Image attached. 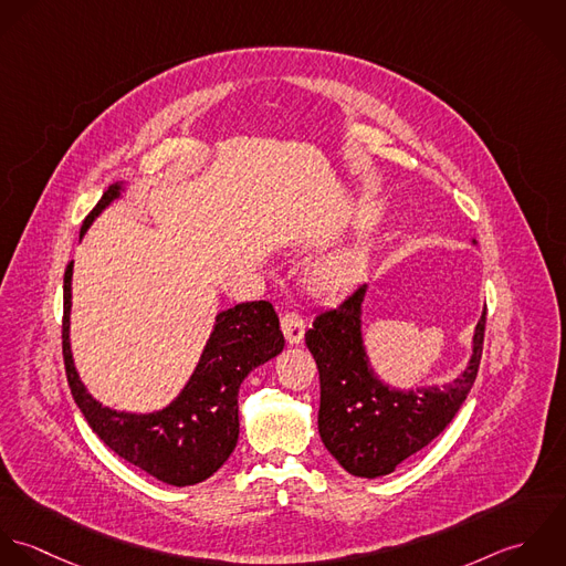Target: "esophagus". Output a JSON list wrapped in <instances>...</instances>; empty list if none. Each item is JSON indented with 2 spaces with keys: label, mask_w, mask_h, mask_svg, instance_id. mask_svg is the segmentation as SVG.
<instances>
[{
  "label": "esophagus",
  "mask_w": 566,
  "mask_h": 566,
  "mask_svg": "<svg viewBox=\"0 0 566 566\" xmlns=\"http://www.w3.org/2000/svg\"><path fill=\"white\" fill-rule=\"evenodd\" d=\"M304 331H306V324H304V319L297 313H286L282 317V333H284V339H286L289 345L302 343Z\"/></svg>",
  "instance_id": "1"
}]
</instances>
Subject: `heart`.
<instances>
[{
	"mask_svg": "<svg viewBox=\"0 0 566 566\" xmlns=\"http://www.w3.org/2000/svg\"><path fill=\"white\" fill-rule=\"evenodd\" d=\"M369 262V247L363 238L354 235L326 249L311 260L306 269L308 289L324 300L349 293L365 275Z\"/></svg>",
	"mask_w": 566,
	"mask_h": 566,
	"instance_id": "obj_1",
	"label": "heart"
}]
</instances>
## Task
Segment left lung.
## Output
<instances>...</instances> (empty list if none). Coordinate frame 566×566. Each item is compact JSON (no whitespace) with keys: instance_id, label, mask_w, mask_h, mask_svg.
Segmentation results:
<instances>
[{"instance_id":"obj_1","label":"left lung","mask_w":566,"mask_h":566,"mask_svg":"<svg viewBox=\"0 0 566 566\" xmlns=\"http://www.w3.org/2000/svg\"><path fill=\"white\" fill-rule=\"evenodd\" d=\"M365 295L367 284L337 311L322 313L306 331V347L319 369L317 422L324 447L349 474L376 479L431 444L463 405L481 360L485 308L472 333L468 363L452 380L400 389L371 367L363 337Z\"/></svg>"}]
</instances>
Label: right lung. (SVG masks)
<instances>
[{"label": "right lung", "mask_w": 566, "mask_h": 566, "mask_svg": "<svg viewBox=\"0 0 566 566\" xmlns=\"http://www.w3.org/2000/svg\"><path fill=\"white\" fill-rule=\"evenodd\" d=\"M128 181L114 184L85 219L81 238L115 201ZM72 275L63 282V358L72 396L94 433L122 459L168 485H195L210 479L238 442V389L242 380L284 349L280 319L269 302H247L221 311L203 352L181 387L161 409L150 413L117 411L96 400L74 363L72 352Z\"/></svg>", "instance_id": "1"}]
</instances>
